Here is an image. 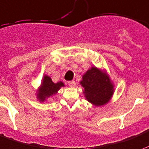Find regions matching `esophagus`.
<instances>
[{"instance_id": "1", "label": "esophagus", "mask_w": 149, "mask_h": 149, "mask_svg": "<svg viewBox=\"0 0 149 149\" xmlns=\"http://www.w3.org/2000/svg\"><path fill=\"white\" fill-rule=\"evenodd\" d=\"M68 85L70 86V87H74L76 86V82L74 81V80H72V81H69L68 82Z\"/></svg>"}]
</instances>
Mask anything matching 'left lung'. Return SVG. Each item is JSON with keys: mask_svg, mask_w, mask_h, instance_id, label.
I'll return each instance as SVG.
<instances>
[{"mask_svg": "<svg viewBox=\"0 0 149 149\" xmlns=\"http://www.w3.org/2000/svg\"><path fill=\"white\" fill-rule=\"evenodd\" d=\"M80 84L84 88L86 98L94 106L106 104L113 94V86L109 76L96 67H92L82 75Z\"/></svg>", "mask_w": 149, "mask_h": 149, "instance_id": "obj_1", "label": "left lung"}]
</instances>
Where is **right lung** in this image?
I'll list each match as a JSON object with an SVG mask.
<instances>
[{"mask_svg":"<svg viewBox=\"0 0 149 149\" xmlns=\"http://www.w3.org/2000/svg\"><path fill=\"white\" fill-rule=\"evenodd\" d=\"M62 86H64L63 82H58L57 83H54L50 77L44 75L43 82L41 84V87L37 94L38 99L40 100V102H44L47 97H49L53 94H56L57 91Z\"/></svg>","mask_w":149,"mask_h":149,"instance_id":"add662e5","label":"right lung"}]
</instances>
